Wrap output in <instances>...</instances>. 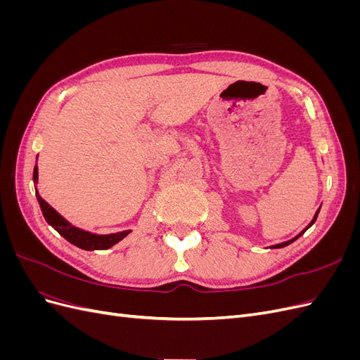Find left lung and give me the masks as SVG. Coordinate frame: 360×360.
Listing matches in <instances>:
<instances>
[{
  "mask_svg": "<svg viewBox=\"0 0 360 360\" xmlns=\"http://www.w3.org/2000/svg\"><path fill=\"white\" fill-rule=\"evenodd\" d=\"M319 212H320V210H317V213H315V216H314V219L311 221V224H309V225H308L307 228H304V230H303V231H302V233H300L299 236H296V237H294V238H291V240H288V242H284V243H279V245H275V246H271V248H276V249H278V248H284V246H287V245L292 243L294 240H297V238H299V237H300V236H302V234H303L304 231H307V230H308V228H309V226H311V225H312V224L315 222V219H317V216H319Z\"/></svg>",
  "mask_w": 360,
  "mask_h": 360,
  "instance_id": "8db88e82",
  "label": "left lung"
}]
</instances>
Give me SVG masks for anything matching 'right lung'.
I'll list each match as a JSON object with an SVG mask.
<instances>
[{
	"instance_id": "add662e5",
	"label": "right lung",
	"mask_w": 360,
	"mask_h": 360,
	"mask_svg": "<svg viewBox=\"0 0 360 360\" xmlns=\"http://www.w3.org/2000/svg\"><path fill=\"white\" fill-rule=\"evenodd\" d=\"M32 180H34V183H37V180H39L37 163L34 167V172H32ZM36 197H37L41 213H43V216H45L46 222L53 228V230H57L60 233V236L66 238L68 242H70L72 245L78 246L81 249H85V250L108 249V248L114 246L115 243H118L120 240H123V238L130 233V230L112 233V234H93L89 231H84V230H81V228L73 226L70 222L64 219L60 213H57L56 209H52V207L40 197L37 191H36Z\"/></svg>"
}]
</instances>
